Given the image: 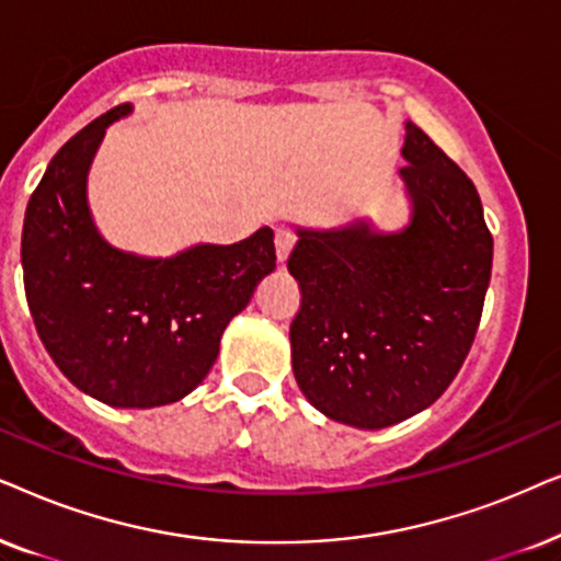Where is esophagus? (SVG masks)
I'll return each mask as SVG.
<instances>
[{
    "label": "esophagus",
    "instance_id": "34e87169",
    "mask_svg": "<svg viewBox=\"0 0 561 561\" xmlns=\"http://www.w3.org/2000/svg\"><path fill=\"white\" fill-rule=\"evenodd\" d=\"M274 245H276V259H279V264H285V261L289 259V251H293V245H295V233L279 228L274 236Z\"/></svg>",
    "mask_w": 561,
    "mask_h": 561
}]
</instances>
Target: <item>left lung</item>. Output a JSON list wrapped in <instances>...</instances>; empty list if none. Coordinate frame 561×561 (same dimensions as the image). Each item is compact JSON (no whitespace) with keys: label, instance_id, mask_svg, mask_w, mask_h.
Returning <instances> with one entry per match:
<instances>
[{"label":"left lung","instance_id":"8db88e82","mask_svg":"<svg viewBox=\"0 0 561 561\" xmlns=\"http://www.w3.org/2000/svg\"><path fill=\"white\" fill-rule=\"evenodd\" d=\"M410 218L377 230L297 228L293 371L331 421L377 431L442 398L465 364L490 285L492 236L472 179L408 119Z\"/></svg>","mask_w":561,"mask_h":561}]
</instances>
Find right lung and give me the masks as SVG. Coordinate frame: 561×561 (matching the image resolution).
<instances>
[{
  "label": "right lung",
  "mask_w": 561,
  "mask_h": 561,
  "mask_svg": "<svg viewBox=\"0 0 561 561\" xmlns=\"http://www.w3.org/2000/svg\"><path fill=\"white\" fill-rule=\"evenodd\" d=\"M119 104L79 130L30 197L22 272L33 323L66 379L112 408H159L207 377L230 320L274 272V230L167 259L115 249L96 230L87 176Z\"/></svg>",
  "instance_id": "add662e5"
}]
</instances>
